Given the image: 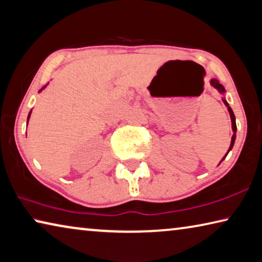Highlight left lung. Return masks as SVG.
Returning a JSON list of instances; mask_svg holds the SVG:
<instances>
[{
  "mask_svg": "<svg viewBox=\"0 0 262 262\" xmlns=\"http://www.w3.org/2000/svg\"><path fill=\"white\" fill-rule=\"evenodd\" d=\"M210 84H211V86H213L215 90L218 91L219 93H221L222 95H224L225 94V89H224V86L222 85V84H219V81H218V79H215V78H212L210 80ZM223 101H224V103H225V106L227 107V111H228V113H230V116H231V121H232V130H233V135H232V139H231V144H230V148H228V150H227V152H226V155L223 157V160L219 162V164L222 163V162L225 160V157L227 156V154L230 152L231 150H232V148H233V146H234V142H235V133H236V124H235V116H234V113H233V111H232V108L230 107V105H228V102L226 101V99H225V97H223Z\"/></svg>",
  "mask_w": 262,
  "mask_h": 262,
  "instance_id": "obj_1",
  "label": "left lung"
}]
</instances>
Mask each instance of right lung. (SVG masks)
<instances>
[{"label":"right lung","mask_w":262,"mask_h":262,"mask_svg":"<svg viewBox=\"0 0 262 262\" xmlns=\"http://www.w3.org/2000/svg\"><path fill=\"white\" fill-rule=\"evenodd\" d=\"M45 87H47V85H45V86H44V87H43V89H40V90H39V92H38V93H40V92H41V91H43V90H44V89H45ZM31 112H32V110H31V111H30V112H29V115H28V122H29V119H30V115H31Z\"/></svg>","instance_id":"add662e5"}]
</instances>
